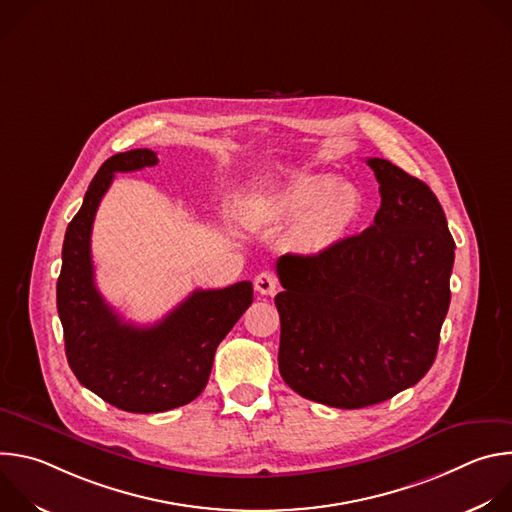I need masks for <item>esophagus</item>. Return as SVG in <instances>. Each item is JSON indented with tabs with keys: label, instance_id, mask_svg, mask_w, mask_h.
Instances as JSON below:
<instances>
[{
	"label": "esophagus",
	"instance_id": "1",
	"mask_svg": "<svg viewBox=\"0 0 512 512\" xmlns=\"http://www.w3.org/2000/svg\"><path fill=\"white\" fill-rule=\"evenodd\" d=\"M255 289L261 296H273L277 291V277L269 271H263L255 277Z\"/></svg>",
	"mask_w": 512,
	"mask_h": 512
}]
</instances>
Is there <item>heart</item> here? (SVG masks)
<instances>
[{"label":"heart","mask_w":512,"mask_h":512,"mask_svg":"<svg viewBox=\"0 0 512 512\" xmlns=\"http://www.w3.org/2000/svg\"><path fill=\"white\" fill-rule=\"evenodd\" d=\"M362 196L350 184L328 174H302L263 208L269 223H298L294 243L304 253H322L338 245L358 223Z\"/></svg>","instance_id":"obj_1"}]
</instances>
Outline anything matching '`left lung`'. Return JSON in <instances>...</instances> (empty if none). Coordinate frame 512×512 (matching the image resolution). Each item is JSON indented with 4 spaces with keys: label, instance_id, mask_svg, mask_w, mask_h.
Returning a JSON list of instances; mask_svg holds the SVG:
<instances>
[{
    "label": "left lung",
    "instance_id": "8db88e82",
    "mask_svg": "<svg viewBox=\"0 0 512 512\" xmlns=\"http://www.w3.org/2000/svg\"><path fill=\"white\" fill-rule=\"evenodd\" d=\"M375 223L316 255H283L275 296L279 373L298 395L338 409L383 403L419 383L450 308L456 243L429 186L369 158Z\"/></svg>",
    "mask_w": 512,
    "mask_h": 512
}]
</instances>
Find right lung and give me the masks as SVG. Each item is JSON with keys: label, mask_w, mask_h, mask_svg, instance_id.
<instances>
[{"label": "right lung", "mask_w": 512, "mask_h": 512, "mask_svg": "<svg viewBox=\"0 0 512 512\" xmlns=\"http://www.w3.org/2000/svg\"><path fill=\"white\" fill-rule=\"evenodd\" d=\"M152 150L111 156L95 174L81 210L68 223L56 308L72 373L103 401L129 413H160L196 399L210 377L216 346L253 302L251 281L196 289L154 326H135L95 285L91 231L117 172L156 166Z\"/></svg>", "instance_id": "add662e5"}]
</instances>
